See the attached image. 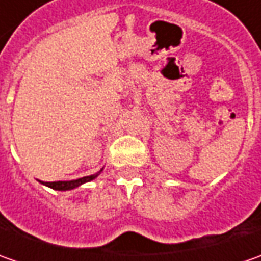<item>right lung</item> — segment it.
<instances>
[{"label": "right lung", "instance_id": "add662e5", "mask_svg": "<svg viewBox=\"0 0 261 261\" xmlns=\"http://www.w3.org/2000/svg\"><path fill=\"white\" fill-rule=\"evenodd\" d=\"M98 174H100V171L93 175H87V177H83V178H76V180H69V181H46L43 185L50 187V189H55V190H71V189H75L78 186L84 185L87 181L94 180Z\"/></svg>", "mask_w": 261, "mask_h": 261}]
</instances>
